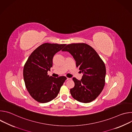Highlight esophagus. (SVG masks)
Wrapping results in <instances>:
<instances>
[{
    "mask_svg": "<svg viewBox=\"0 0 132 132\" xmlns=\"http://www.w3.org/2000/svg\"><path fill=\"white\" fill-rule=\"evenodd\" d=\"M71 80V78H67V80Z\"/></svg>",
    "mask_w": 132,
    "mask_h": 132,
    "instance_id": "34e87169",
    "label": "esophagus"
}]
</instances>
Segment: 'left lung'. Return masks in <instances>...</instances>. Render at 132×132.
Wrapping results in <instances>:
<instances>
[{
    "label": "left lung",
    "mask_w": 132,
    "mask_h": 132,
    "mask_svg": "<svg viewBox=\"0 0 132 132\" xmlns=\"http://www.w3.org/2000/svg\"><path fill=\"white\" fill-rule=\"evenodd\" d=\"M62 51L68 52L76 61L83 76L80 80L73 77L75 86L70 92L73 99L82 103L95 100L105 85V66L97 52L86 43L67 45Z\"/></svg>",
    "instance_id": "8db88e82"
}]
</instances>
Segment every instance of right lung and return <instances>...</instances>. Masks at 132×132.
<instances>
[{"label":"right lung","mask_w":132,"mask_h":132,"mask_svg":"<svg viewBox=\"0 0 132 132\" xmlns=\"http://www.w3.org/2000/svg\"><path fill=\"white\" fill-rule=\"evenodd\" d=\"M66 44L44 43L30 55L23 68V78L26 88L31 96L40 103H46L55 99L61 86L67 79L50 76L54 55Z\"/></svg>","instance_id":"add662e5"}]
</instances>
